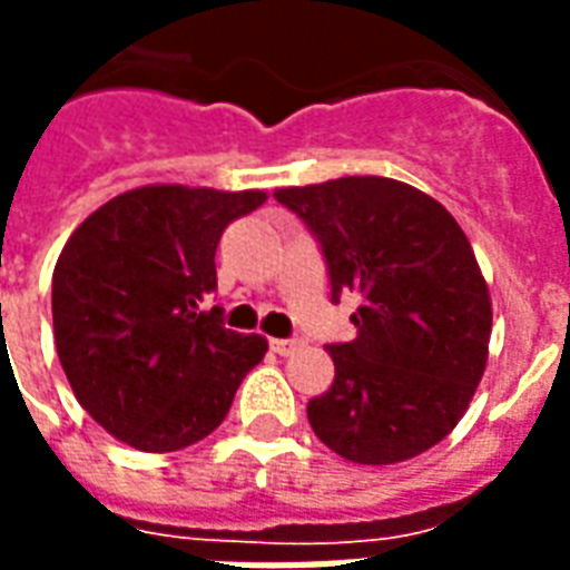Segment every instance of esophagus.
Returning a JSON list of instances; mask_svg holds the SVG:
<instances>
[{"instance_id":"obj_1","label":"esophagus","mask_w":570,"mask_h":570,"mask_svg":"<svg viewBox=\"0 0 570 570\" xmlns=\"http://www.w3.org/2000/svg\"><path fill=\"white\" fill-rule=\"evenodd\" d=\"M305 347V341L302 338H274L272 341V350L277 356H293L296 350Z\"/></svg>"}]
</instances>
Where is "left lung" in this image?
Masks as SVG:
<instances>
[{
    "mask_svg": "<svg viewBox=\"0 0 570 570\" xmlns=\"http://www.w3.org/2000/svg\"><path fill=\"white\" fill-rule=\"evenodd\" d=\"M317 235L332 298L360 335L332 344L335 381L307 402L314 435L356 465H395L444 441L487 371L492 298L453 214L377 175L274 189Z\"/></svg>",
    "mask_w": 570,
    "mask_h": 570,
    "instance_id": "obj_1",
    "label": "left lung"
}]
</instances>
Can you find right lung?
<instances>
[{
  "mask_svg": "<svg viewBox=\"0 0 570 570\" xmlns=\"http://www.w3.org/2000/svg\"><path fill=\"white\" fill-rule=\"evenodd\" d=\"M263 189L147 184L114 196L71 232L53 268V341L75 399L117 441L171 453L226 420L244 374L268 350L220 307L214 253Z\"/></svg>",
  "mask_w": 570,
  "mask_h": 570,
  "instance_id": "1",
  "label": "right lung"
}]
</instances>
